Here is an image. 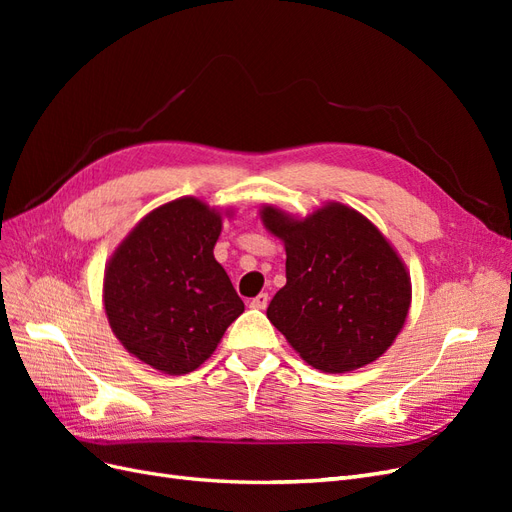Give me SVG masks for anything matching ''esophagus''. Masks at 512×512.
I'll return each mask as SVG.
<instances>
[{
	"label": "esophagus",
	"mask_w": 512,
	"mask_h": 512,
	"mask_svg": "<svg viewBox=\"0 0 512 512\" xmlns=\"http://www.w3.org/2000/svg\"><path fill=\"white\" fill-rule=\"evenodd\" d=\"M254 309H265L267 305H269V294L267 292H260L258 297H254L252 299V303H250Z\"/></svg>",
	"instance_id": "1"
}]
</instances>
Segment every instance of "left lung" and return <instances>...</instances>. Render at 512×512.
I'll return each mask as SVG.
<instances>
[{
	"instance_id": "1",
	"label": "left lung",
	"mask_w": 512,
	"mask_h": 512,
	"mask_svg": "<svg viewBox=\"0 0 512 512\" xmlns=\"http://www.w3.org/2000/svg\"><path fill=\"white\" fill-rule=\"evenodd\" d=\"M262 222L286 245V286L267 307L273 327L327 374L376 361L410 307V277L380 230L337 203L307 220L267 207Z\"/></svg>"
}]
</instances>
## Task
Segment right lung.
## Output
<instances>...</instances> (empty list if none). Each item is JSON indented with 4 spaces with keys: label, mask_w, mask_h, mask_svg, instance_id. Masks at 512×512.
Wrapping results in <instances>:
<instances>
[{
    "label": "right lung",
    "mask_w": 512,
    "mask_h": 512,
    "mask_svg": "<svg viewBox=\"0 0 512 512\" xmlns=\"http://www.w3.org/2000/svg\"><path fill=\"white\" fill-rule=\"evenodd\" d=\"M222 220L179 198L138 224L104 275V307L119 342L170 376L188 374L218 348L243 301L213 258Z\"/></svg>",
    "instance_id": "obj_1"
}]
</instances>
